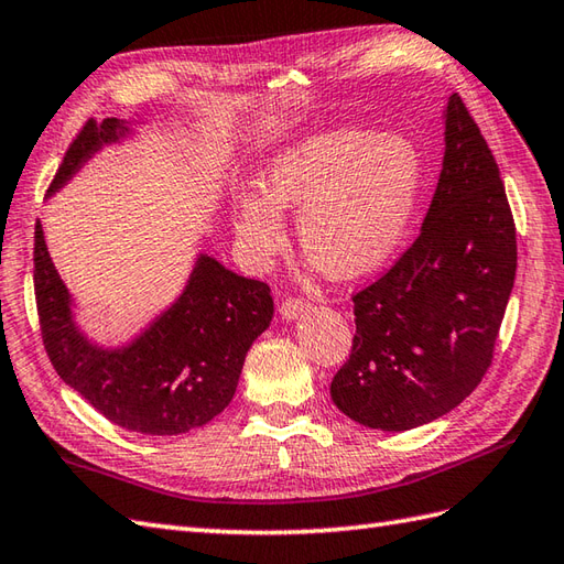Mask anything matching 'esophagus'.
<instances>
[{
    "mask_svg": "<svg viewBox=\"0 0 564 564\" xmlns=\"http://www.w3.org/2000/svg\"><path fill=\"white\" fill-rule=\"evenodd\" d=\"M308 311H311V304L306 302V299H302V296L284 299L282 306H280V314H282V318H286V321H294V318H299V316H304V314H308Z\"/></svg>",
    "mask_w": 564,
    "mask_h": 564,
    "instance_id": "1",
    "label": "esophagus"
}]
</instances>
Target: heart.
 Wrapping results in <instances>:
<instances>
[{"label":"heart","instance_id":"b5f03b06","mask_svg":"<svg viewBox=\"0 0 564 564\" xmlns=\"http://www.w3.org/2000/svg\"><path fill=\"white\" fill-rule=\"evenodd\" d=\"M417 149L403 137L337 130L274 156L260 193L231 199L234 234L250 268H265L286 241L282 212H299L296 239L335 280L359 278L393 253L415 207Z\"/></svg>","mask_w":564,"mask_h":564}]
</instances>
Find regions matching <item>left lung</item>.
<instances>
[{
	"label": "left lung",
	"instance_id": "left-lung-1",
	"mask_svg": "<svg viewBox=\"0 0 564 564\" xmlns=\"http://www.w3.org/2000/svg\"><path fill=\"white\" fill-rule=\"evenodd\" d=\"M444 164L422 231L352 296V352L330 398L371 430L405 432L452 412L492 365L517 274V227L497 161L466 104L444 112Z\"/></svg>",
	"mask_w": 564,
	"mask_h": 564
}]
</instances>
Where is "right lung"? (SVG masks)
I'll list each match as a JSON object with an SVG mask.
<instances>
[{"label":"right lung","instance_id":"obj_1","mask_svg":"<svg viewBox=\"0 0 564 564\" xmlns=\"http://www.w3.org/2000/svg\"><path fill=\"white\" fill-rule=\"evenodd\" d=\"M128 134L118 118L86 120L50 183L59 191L98 149ZM33 286L45 352L59 379L122 430L171 436L203 427L231 403L243 359L268 328L270 286L199 256L183 294L130 345H94L72 316V296L35 221Z\"/></svg>","mask_w":564,"mask_h":564}]
</instances>
